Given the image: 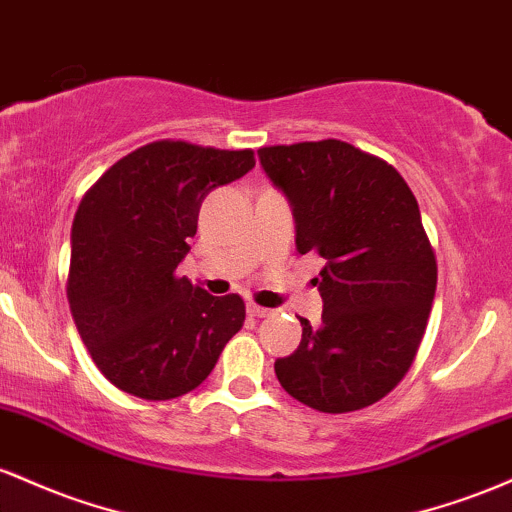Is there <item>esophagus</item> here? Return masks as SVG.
I'll list each match as a JSON object with an SVG mask.
<instances>
[{
  "label": "esophagus",
  "instance_id": "esophagus-1",
  "mask_svg": "<svg viewBox=\"0 0 512 512\" xmlns=\"http://www.w3.org/2000/svg\"><path fill=\"white\" fill-rule=\"evenodd\" d=\"M246 312H249L251 317H258V319H263V317H271V314H273V309H268V307H258V304L251 302L249 307H246Z\"/></svg>",
  "mask_w": 512,
  "mask_h": 512
}]
</instances>
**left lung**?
Wrapping results in <instances>:
<instances>
[{
  "label": "left lung",
  "mask_w": 512,
  "mask_h": 512,
  "mask_svg": "<svg viewBox=\"0 0 512 512\" xmlns=\"http://www.w3.org/2000/svg\"><path fill=\"white\" fill-rule=\"evenodd\" d=\"M295 217L300 254L326 261L314 285L321 324L275 360L283 389L309 409L358 411L409 372L426 333L438 266L399 171L341 140L258 149Z\"/></svg>",
  "instance_id": "8db88e82"
}]
</instances>
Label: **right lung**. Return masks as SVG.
Instances as JSON below:
<instances>
[{"label": "right lung", "instance_id": "add662e5", "mask_svg": "<svg viewBox=\"0 0 512 512\" xmlns=\"http://www.w3.org/2000/svg\"><path fill=\"white\" fill-rule=\"evenodd\" d=\"M254 166L251 149L152 142L113 164L79 203L72 319L91 360L123 392L149 401L188 394L244 324L239 295L212 297L176 268L208 193Z\"/></svg>", "mask_w": 512, "mask_h": 512}]
</instances>
